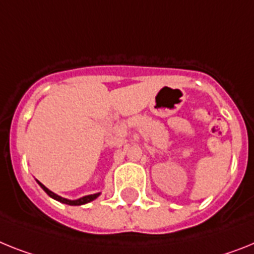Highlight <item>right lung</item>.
<instances>
[{
    "instance_id": "1",
    "label": "right lung",
    "mask_w": 254,
    "mask_h": 254,
    "mask_svg": "<svg viewBox=\"0 0 254 254\" xmlns=\"http://www.w3.org/2000/svg\"><path fill=\"white\" fill-rule=\"evenodd\" d=\"M37 181V180H36ZM37 183L40 185V187H41L42 190H44L45 192L48 193L50 197H53L54 200H57V201H61V203L63 204H67V205H84V204H87L90 203V201H93V200H95L98 197V196L101 195V192H97V193H93V195H86V196H82V197H80V199H76V200H69V199H65V197H62V196L57 195V193H54L53 191H50V190L48 189V187H45L44 185H42L40 181H37Z\"/></svg>"
}]
</instances>
